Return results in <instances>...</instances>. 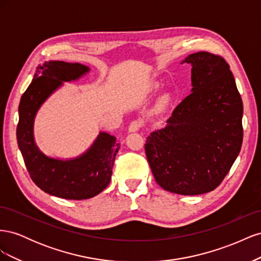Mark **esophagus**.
I'll list each match as a JSON object with an SVG mask.
<instances>
[{
  "label": "esophagus",
  "mask_w": 261,
  "mask_h": 261,
  "mask_svg": "<svg viewBox=\"0 0 261 261\" xmlns=\"http://www.w3.org/2000/svg\"><path fill=\"white\" fill-rule=\"evenodd\" d=\"M141 126H143V122L139 121V120H136V121H133V122L130 123L128 129H129V132H132V133L138 132V130L141 128Z\"/></svg>",
  "instance_id": "34e87169"
}]
</instances>
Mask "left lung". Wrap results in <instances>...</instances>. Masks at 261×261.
Listing matches in <instances>:
<instances>
[{
	"mask_svg": "<svg viewBox=\"0 0 261 261\" xmlns=\"http://www.w3.org/2000/svg\"><path fill=\"white\" fill-rule=\"evenodd\" d=\"M192 93L180 102L164 128L145 144L155 181L179 195L216 189L232 168L243 143V102L230 65L220 55L189 54Z\"/></svg>",
	"mask_w": 261,
	"mask_h": 261,
	"instance_id": "8db88e82",
	"label": "left lung"
}]
</instances>
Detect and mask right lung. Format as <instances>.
<instances>
[{"label":"right lung","mask_w":261,"mask_h":261,"mask_svg":"<svg viewBox=\"0 0 261 261\" xmlns=\"http://www.w3.org/2000/svg\"><path fill=\"white\" fill-rule=\"evenodd\" d=\"M87 72L89 67L80 63L45 62L37 67L18 108L17 144L31 179L43 192L70 200L91 198L109 185L120 144L114 136L101 132L84 154L70 160L54 159L35 144L34 121L39 108L63 82L78 80Z\"/></svg>","instance_id":"1"}]
</instances>
